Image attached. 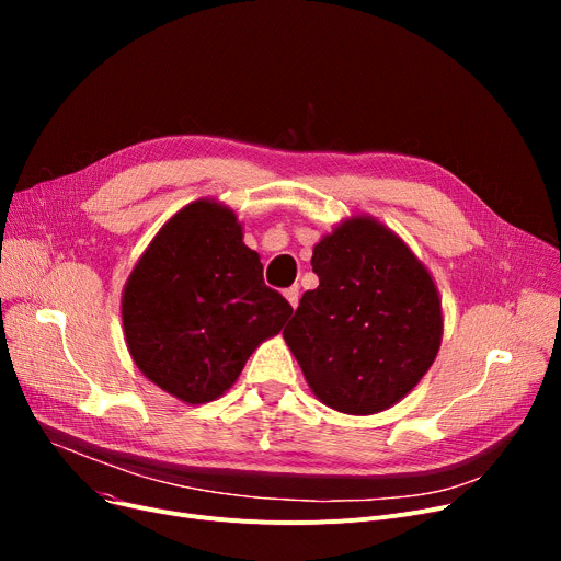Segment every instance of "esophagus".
Segmentation results:
<instances>
[{"instance_id":"34e87169","label":"esophagus","mask_w":561,"mask_h":561,"mask_svg":"<svg viewBox=\"0 0 561 561\" xmlns=\"http://www.w3.org/2000/svg\"><path fill=\"white\" fill-rule=\"evenodd\" d=\"M284 298L288 300V305H290L293 309H298V302H300V290H298V286L286 288V290H284Z\"/></svg>"}]
</instances>
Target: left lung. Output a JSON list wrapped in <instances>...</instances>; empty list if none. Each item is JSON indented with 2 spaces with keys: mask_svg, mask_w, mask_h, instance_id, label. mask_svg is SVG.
<instances>
[{
  "mask_svg": "<svg viewBox=\"0 0 561 561\" xmlns=\"http://www.w3.org/2000/svg\"><path fill=\"white\" fill-rule=\"evenodd\" d=\"M320 284L284 330L311 393L368 416L400 402L436 359L444 309L425 263L373 216H350L313 245Z\"/></svg>",
  "mask_w": 561,
  "mask_h": 561,
  "instance_id": "left-lung-1",
  "label": "left lung"
}]
</instances>
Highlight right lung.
Returning <instances> with one entry per match:
<instances>
[{"mask_svg":"<svg viewBox=\"0 0 561 561\" xmlns=\"http://www.w3.org/2000/svg\"><path fill=\"white\" fill-rule=\"evenodd\" d=\"M121 311L138 370L186 404L225 396L252 352L293 313L263 284L239 218L214 197L165 220L127 277Z\"/></svg>","mask_w":561,"mask_h":561,"instance_id":"add662e5","label":"right lung"}]
</instances>
